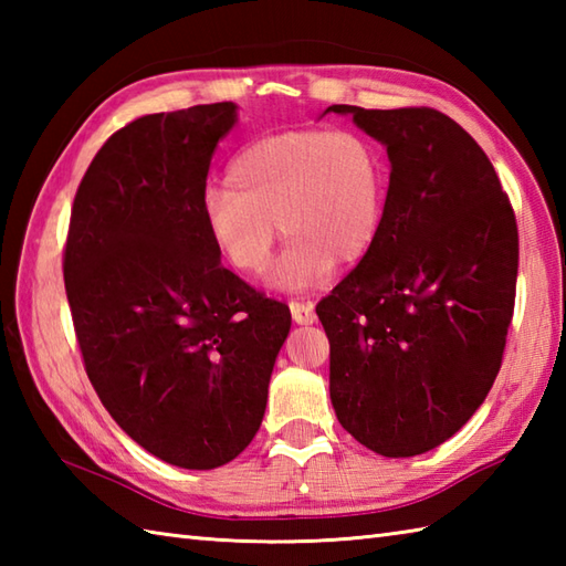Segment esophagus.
Returning a JSON list of instances; mask_svg holds the SVG:
<instances>
[{"label": "esophagus", "mask_w": 566, "mask_h": 566, "mask_svg": "<svg viewBox=\"0 0 566 566\" xmlns=\"http://www.w3.org/2000/svg\"><path fill=\"white\" fill-rule=\"evenodd\" d=\"M292 311V318L296 326H311V323H316V314H314V304H302V302H292L290 304Z\"/></svg>", "instance_id": "obj_1"}]
</instances>
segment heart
I'll use <instances>...</instances> for the list:
<instances>
[{
    "label": "heart",
    "mask_w": 566,
    "mask_h": 566,
    "mask_svg": "<svg viewBox=\"0 0 566 566\" xmlns=\"http://www.w3.org/2000/svg\"><path fill=\"white\" fill-rule=\"evenodd\" d=\"M228 185L201 197V221L221 260L240 274L268 268L276 228L286 235L268 284L308 292L375 248L389 172L379 146L350 128H294L240 150Z\"/></svg>",
    "instance_id": "heart-1"
}]
</instances>
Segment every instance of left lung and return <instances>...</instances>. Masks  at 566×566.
<instances>
[{
    "label": "left lung",
    "mask_w": 566,
    "mask_h": 566,
    "mask_svg": "<svg viewBox=\"0 0 566 566\" xmlns=\"http://www.w3.org/2000/svg\"><path fill=\"white\" fill-rule=\"evenodd\" d=\"M387 148L377 243L316 306L331 401L371 452L413 457L452 438L494 384L515 302L518 228L494 165L436 109L333 104Z\"/></svg>",
    "instance_id": "left-lung-1"
}]
</instances>
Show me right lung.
<instances>
[{
    "mask_svg": "<svg viewBox=\"0 0 566 566\" xmlns=\"http://www.w3.org/2000/svg\"><path fill=\"white\" fill-rule=\"evenodd\" d=\"M233 102L148 114L104 143L72 203L65 292L106 411L163 462L216 469L262 423L290 306L211 245L201 197Z\"/></svg>",
    "mask_w": 566,
    "mask_h": 566,
    "instance_id": "add662e5",
    "label": "right lung"
}]
</instances>
